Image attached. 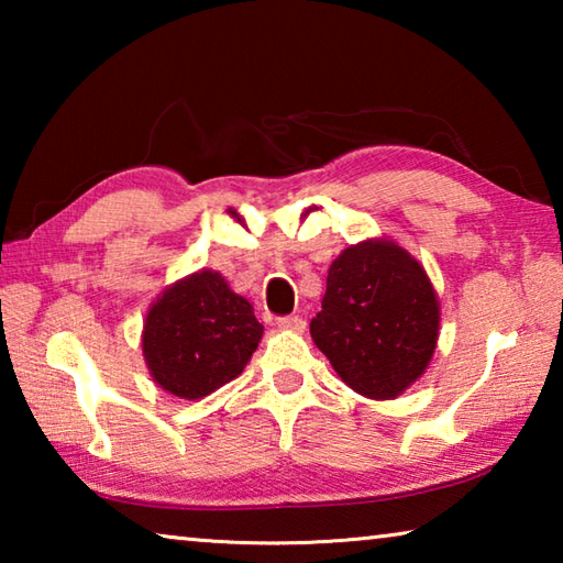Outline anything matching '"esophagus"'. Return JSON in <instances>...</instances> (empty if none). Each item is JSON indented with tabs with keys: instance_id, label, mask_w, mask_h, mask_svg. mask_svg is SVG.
<instances>
[{
	"instance_id": "esophagus-1",
	"label": "esophagus",
	"mask_w": 563,
	"mask_h": 563,
	"mask_svg": "<svg viewBox=\"0 0 563 563\" xmlns=\"http://www.w3.org/2000/svg\"><path fill=\"white\" fill-rule=\"evenodd\" d=\"M278 328L300 332L305 328V320L300 316H283V318H278Z\"/></svg>"
}]
</instances>
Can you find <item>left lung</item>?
Listing matches in <instances>:
<instances>
[{"label":"left lung","instance_id":"8db88e82","mask_svg":"<svg viewBox=\"0 0 563 563\" xmlns=\"http://www.w3.org/2000/svg\"><path fill=\"white\" fill-rule=\"evenodd\" d=\"M440 302L422 265L389 241L350 245L328 271L310 335L342 383L393 399L430 365Z\"/></svg>","mask_w":563,"mask_h":563}]
</instances>
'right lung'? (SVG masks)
Listing matches in <instances>:
<instances>
[{
	"label": "right lung",
	"instance_id": "obj_1",
	"mask_svg": "<svg viewBox=\"0 0 563 563\" xmlns=\"http://www.w3.org/2000/svg\"><path fill=\"white\" fill-rule=\"evenodd\" d=\"M261 338L251 302L228 288L221 273L201 271L151 305L144 357L166 393L201 399L243 373Z\"/></svg>",
	"mask_w": 563,
	"mask_h": 563
}]
</instances>
